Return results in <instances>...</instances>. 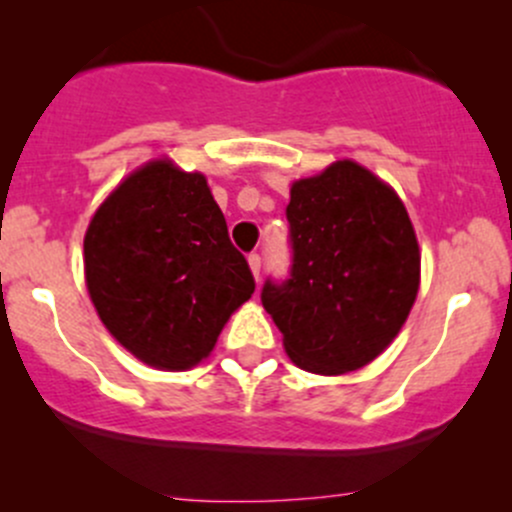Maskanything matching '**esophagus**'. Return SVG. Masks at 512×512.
<instances>
[{
  "mask_svg": "<svg viewBox=\"0 0 512 512\" xmlns=\"http://www.w3.org/2000/svg\"><path fill=\"white\" fill-rule=\"evenodd\" d=\"M247 262H250V270H252V275H255V280L260 282V272H262V257L257 255V252H250V255H247Z\"/></svg>",
  "mask_w": 512,
  "mask_h": 512,
  "instance_id": "esophagus-1",
  "label": "esophagus"
}]
</instances>
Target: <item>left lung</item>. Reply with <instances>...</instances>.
Here are the masks:
<instances>
[{
    "label": "left lung",
    "mask_w": 512,
    "mask_h": 512,
    "mask_svg": "<svg viewBox=\"0 0 512 512\" xmlns=\"http://www.w3.org/2000/svg\"><path fill=\"white\" fill-rule=\"evenodd\" d=\"M292 265L267 277L262 307L289 359L314 374H347L399 334L418 292L421 255L399 195L354 160L297 180L287 205Z\"/></svg>",
    "instance_id": "left-lung-1"
}]
</instances>
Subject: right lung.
Here are the masks:
<instances>
[{
	"mask_svg": "<svg viewBox=\"0 0 512 512\" xmlns=\"http://www.w3.org/2000/svg\"><path fill=\"white\" fill-rule=\"evenodd\" d=\"M84 265L108 332L158 369L205 359L255 292L205 175L170 160L143 165L108 195L86 230Z\"/></svg>",
	"mask_w": 512,
	"mask_h": 512,
	"instance_id": "obj_1",
	"label": "right lung"
}]
</instances>
